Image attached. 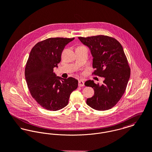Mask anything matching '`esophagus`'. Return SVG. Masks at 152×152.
Returning a JSON list of instances; mask_svg holds the SVG:
<instances>
[{
	"label": "esophagus",
	"mask_w": 152,
	"mask_h": 152,
	"mask_svg": "<svg viewBox=\"0 0 152 152\" xmlns=\"http://www.w3.org/2000/svg\"><path fill=\"white\" fill-rule=\"evenodd\" d=\"M79 87H83V86H84V81L83 80H79Z\"/></svg>",
	"instance_id": "34e87169"
}]
</instances>
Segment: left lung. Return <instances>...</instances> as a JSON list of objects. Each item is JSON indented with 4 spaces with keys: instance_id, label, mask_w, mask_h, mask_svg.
<instances>
[{
    "instance_id": "obj_1",
    "label": "left lung",
    "mask_w": 152,
    "mask_h": 152,
    "mask_svg": "<svg viewBox=\"0 0 152 152\" xmlns=\"http://www.w3.org/2000/svg\"><path fill=\"white\" fill-rule=\"evenodd\" d=\"M90 50L94 74L103 77V84L87 80L85 86L93 88L94 95L87 99L92 108L104 111L113 107L124 94L128 83L131 70L123 48L118 41L106 35L78 37Z\"/></svg>"
}]
</instances>
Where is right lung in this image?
<instances>
[{
  "label": "right lung",
  "instance_id": "add662e5",
  "mask_svg": "<svg viewBox=\"0 0 152 152\" xmlns=\"http://www.w3.org/2000/svg\"><path fill=\"white\" fill-rule=\"evenodd\" d=\"M74 39L48 38L36 44L30 52L26 80L32 97L46 110L58 111L66 107L70 94L78 87L76 79H63L53 72L61 62L65 47Z\"/></svg>",
  "mask_w": 152,
  "mask_h": 152
}]
</instances>
